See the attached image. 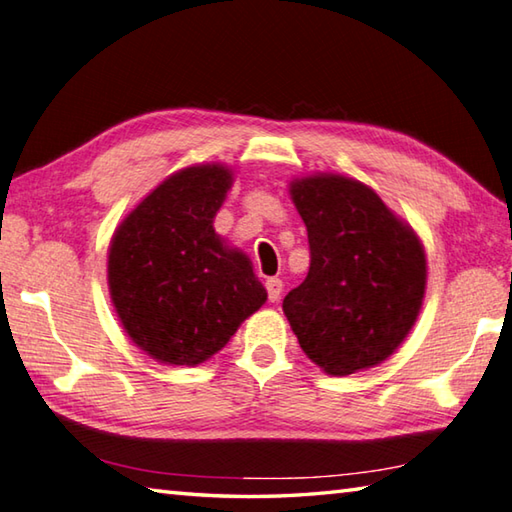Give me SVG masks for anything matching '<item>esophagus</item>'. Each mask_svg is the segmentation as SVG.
<instances>
[{"mask_svg": "<svg viewBox=\"0 0 512 512\" xmlns=\"http://www.w3.org/2000/svg\"><path fill=\"white\" fill-rule=\"evenodd\" d=\"M282 288H284V282L280 280V277H271V280H266L268 300H271V302H277V300H280V295H282Z\"/></svg>", "mask_w": 512, "mask_h": 512, "instance_id": "34e87169", "label": "esophagus"}]
</instances>
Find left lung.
Returning <instances> with one entry per match:
<instances>
[{"instance_id": "8db88e82", "label": "left lung", "mask_w": 512, "mask_h": 512, "mask_svg": "<svg viewBox=\"0 0 512 512\" xmlns=\"http://www.w3.org/2000/svg\"><path fill=\"white\" fill-rule=\"evenodd\" d=\"M309 232L306 280L284 297L302 351L331 376L387 360L421 313L427 266L421 239L365 183L342 174L291 181Z\"/></svg>"}]
</instances>
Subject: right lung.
<instances>
[{"label": "right lung", "instance_id": "obj_1", "mask_svg": "<svg viewBox=\"0 0 512 512\" xmlns=\"http://www.w3.org/2000/svg\"><path fill=\"white\" fill-rule=\"evenodd\" d=\"M232 185L226 165H192L156 185L109 244V295L147 356L194 367L215 356L266 302L248 255L212 221Z\"/></svg>", "mask_w": 512, "mask_h": 512}]
</instances>
